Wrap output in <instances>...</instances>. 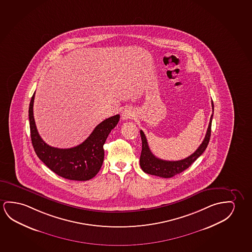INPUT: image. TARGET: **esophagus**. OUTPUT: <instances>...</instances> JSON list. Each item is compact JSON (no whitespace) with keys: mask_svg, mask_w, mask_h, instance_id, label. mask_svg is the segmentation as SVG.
Returning <instances> with one entry per match:
<instances>
[{"mask_svg":"<svg viewBox=\"0 0 252 252\" xmlns=\"http://www.w3.org/2000/svg\"><path fill=\"white\" fill-rule=\"evenodd\" d=\"M135 111L133 109L128 108V109H124L123 113H122V118L124 120H128L131 119L133 117H135Z\"/></svg>","mask_w":252,"mask_h":252,"instance_id":"obj_1","label":"esophagus"}]
</instances>
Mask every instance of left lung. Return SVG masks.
<instances>
[{
    "label": "left lung",
    "mask_w": 252,
    "mask_h": 252,
    "mask_svg": "<svg viewBox=\"0 0 252 252\" xmlns=\"http://www.w3.org/2000/svg\"><path fill=\"white\" fill-rule=\"evenodd\" d=\"M212 109L214 112V104L213 101L211 102ZM212 117L213 113L211 115V120L209 124V127L207 129L206 135L203 139V143L198 147V149L190 155L188 158H184L183 160L179 161H166L161 160L159 158L155 157L153 153L150 150V147L147 142V138L143 130H140L141 138H142V152L140 157V166L144 172L153 176L163 177V178H169L174 177L177 174H180L184 170L188 169L192 163L199 158L201 155L203 154V151L206 150L207 146L210 142L211 132V123H212Z\"/></svg>",
    "instance_id": "1"
}]
</instances>
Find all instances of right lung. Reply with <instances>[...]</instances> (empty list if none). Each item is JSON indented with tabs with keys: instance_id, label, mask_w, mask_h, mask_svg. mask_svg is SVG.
Segmentation results:
<instances>
[{
	"instance_id": "1",
	"label": "right lung",
	"mask_w": 252,
	"mask_h": 252,
	"mask_svg": "<svg viewBox=\"0 0 252 252\" xmlns=\"http://www.w3.org/2000/svg\"><path fill=\"white\" fill-rule=\"evenodd\" d=\"M34 93L29 109L32 144L38 158L53 172L68 180H90L99 172L104 158L103 144L117 126L120 115L102 121L83 143L70 149H58L41 139L35 126L33 113Z\"/></svg>"
}]
</instances>
